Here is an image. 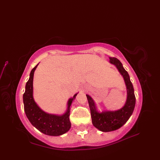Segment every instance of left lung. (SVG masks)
I'll list each match as a JSON object with an SVG mask.
<instances>
[{"instance_id": "1", "label": "left lung", "mask_w": 160, "mask_h": 160, "mask_svg": "<svg viewBox=\"0 0 160 160\" xmlns=\"http://www.w3.org/2000/svg\"><path fill=\"white\" fill-rule=\"evenodd\" d=\"M110 62L115 65L122 75L127 88V100L124 106L118 111L97 112L93 100L86 95L91 111L92 123L93 126L102 132H111L119 129L129 119L136 105V97L134 89L130 81L129 74L122 66L121 62L116 58H110Z\"/></svg>"}]
</instances>
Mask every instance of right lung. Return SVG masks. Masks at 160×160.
I'll list each match as a JSON object with an SVG mask.
<instances>
[{
	"label": "right lung",
	"instance_id": "right-lung-1",
	"mask_svg": "<svg viewBox=\"0 0 160 160\" xmlns=\"http://www.w3.org/2000/svg\"><path fill=\"white\" fill-rule=\"evenodd\" d=\"M38 65V64L31 71L23 94L25 113L31 124L42 133L52 136L62 135L68 132L71 128V124L69 119L71 107L72 100L77 94H75L72 98L69 99L67 110L62 116L48 114L42 111L33 98V77Z\"/></svg>",
	"mask_w": 160,
	"mask_h": 160
}]
</instances>
